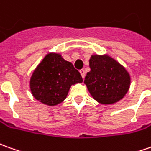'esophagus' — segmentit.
Here are the masks:
<instances>
[{
    "label": "esophagus",
    "instance_id": "obj_1",
    "mask_svg": "<svg viewBox=\"0 0 151 151\" xmlns=\"http://www.w3.org/2000/svg\"><path fill=\"white\" fill-rule=\"evenodd\" d=\"M79 73H81V75H82V77H83V78L84 79V78H85V71H84L83 69H81V70H79Z\"/></svg>",
    "mask_w": 151,
    "mask_h": 151
}]
</instances>
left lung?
<instances>
[{"label": "left lung", "instance_id": "obj_1", "mask_svg": "<svg viewBox=\"0 0 151 151\" xmlns=\"http://www.w3.org/2000/svg\"><path fill=\"white\" fill-rule=\"evenodd\" d=\"M91 70L84 84L91 96L102 105L122 100L131 86V75L127 68L108 54H93L89 59Z\"/></svg>", "mask_w": 151, "mask_h": 151}]
</instances>
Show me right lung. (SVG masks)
Segmentation results:
<instances>
[{"label":"right lung","mask_w":151,"mask_h":151,"mask_svg":"<svg viewBox=\"0 0 151 151\" xmlns=\"http://www.w3.org/2000/svg\"><path fill=\"white\" fill-rule=\"evenodd\" d=\"M83 78L73 63L60 53H49L35 68L29 79L33 97L43 104L54 106L67 97L72 85L81 83Z\"/></svg>","instance_id":"1"}]
</instances>
